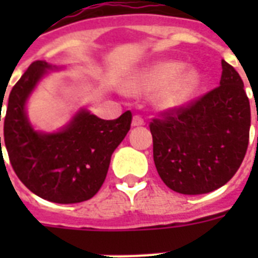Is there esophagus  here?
<instances>
[{
  "label": "esophagus",
  "mask_w": 258,
  "mask_h": 258,
  "mask_svg": "<svg viewBox=\"0 0 258 258\" xmlns=\"http://www.w3.org/2000/svg\"><path fill=\"white\" fill-rule=\"evenodd\" d=\"M145 124V120L141 117L140 114H135L134 117H133V125L134 127H138V125H144Z\"/></svg>",
  "instance_id": "34e87169"
}]
</instances>
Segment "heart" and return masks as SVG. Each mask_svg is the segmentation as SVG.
Masks as SVG:
<instances>
[{"label": "heart", "mask_w": 258, "mask_h": 258, "mask_svg": "<svg viewBox=\"0 0 258 258\" xmlns=\"http://www.w3.org/2000/svg\"><path fill=\"white\" fill-rule=\"evenodd\" d=\"M181 63L163 60L152 64L128 83L133 94L156 93V105L162 109H173L188 101L199 84V74L195 70H182Z\"/></svg>", "instance_id": "b5f03b06"}]
</instances>
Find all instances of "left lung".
<instances>
[{
  "instance_id": "1",
  "label": "left lung",
  "mask_w": 258,
  "mask_h": 258,
  "mask_svg": "<svg viewBox=\"0 0 258 258\" xmlns=\"http://www.w3.org/2000/svg\"><path fill=\"white\" fill-rule=\"evenodd\" d=\"M221 64L218 87L164 110L149 123L157 173L174 192H213L227 184L243 162L250 102L238 72L225 60Z\"/></svg>"
}]
</instances>
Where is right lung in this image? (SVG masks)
I'll use <instances>...</instances> for the list:
<instances>
[{
	"label": "right lung",
	"instance_id": "obj_1",
	"mask_svg": "<svg viewBox=\"0 0 258 258\" xmlns=\"http://www.w3.org/2000/svg\"><path fill=\"white\" fill-rule=\"evenodd\" d=\"M47 69V62L36 60L14 85L4 120V145L18 178L33 194L60 205L80 203L101 189L133 114L127 110L118 118L102 120L81 110L62 131L37 133L26 117L25 103Z\"/></svg>",
	"mask_w": 258,
	"mask_h": 258
}]
</instances>
